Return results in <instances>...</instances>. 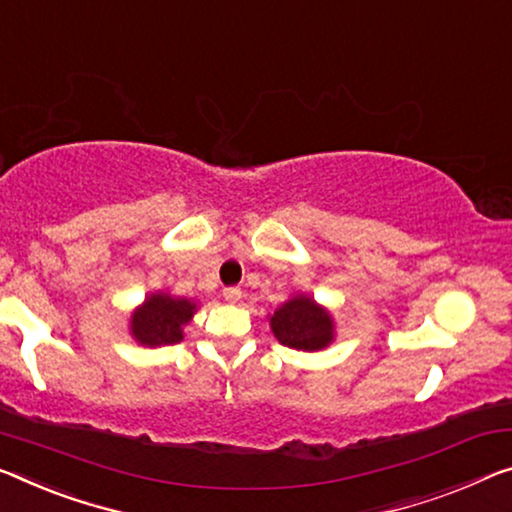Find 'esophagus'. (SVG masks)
Segmentation results:
<instances>
[{
  "instance_id": "34e87169",
  "label": "esophagus",
  "mask_w": 512,
  "mask_h": 512,
  "mask_svg": "<svg viewBox=\"0 0 512 512\" xmlns=\"http://www.w3.org/2000/svg\"><path fill=\"white\" fill-rule=\"evenodd\" d=\"M240 297H242V290L240 288H224V300L229 302V304H235V302H240Z\"/></svg>"
}]
</instances>
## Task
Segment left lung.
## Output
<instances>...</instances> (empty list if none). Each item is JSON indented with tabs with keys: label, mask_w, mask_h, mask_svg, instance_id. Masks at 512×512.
Segmentation results:
<instances>
[{
	"label": "left lung",
	"mask_w": 512,
	"mask_h": 512,
	"mask_svg": "<svg viewBox=\"0 0 512 512\" xmlns=\"http://www.w3.org/2000/svg\"><path fill=\"white\" fill-rule=\"evenodd\" d=\"M277 341L286 348L316 352L334 341V320L325 306L309 295H295L270 316Z\"/></svg>",
	"instance_id": "8db88e82"
}]
</instances>
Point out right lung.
Instances as JSON below:
<instances>
[{
    "label": "right lung",
    "mask_w": 512,
    "mask_h": 512,
    "mask_svg": "<svg viewBox=\"0 0 512 512\" xmlns=\"http://www.w3.org/2000/svg\"><path fill=\"white\" fill-rule=\"evenodd\" d=\"M196 313V302L169 293L148 295L130 316V332L137 343L157 348L183 341V327Z\"/></svg>",
    "instance_id": "obj_1"
}]
</instances>
